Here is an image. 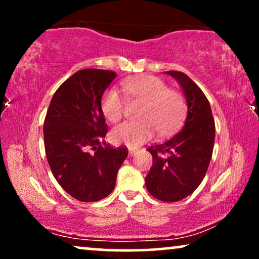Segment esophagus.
<instances>
[{
  "label": "esophagus",
  "mask_w": 259,
  "mask_h": 259,
  "mask_svg": "<svg viewBox=\"0 0 259 259\" xmlns=\"http://www.w3.org/2000/svg\"><path fill=\"white\" fill-rule=\"evenodd\" d=\"M138 152V150H134V148H130V155H134Z\"/></svg>",
  "instance_id": "esophagus-1"
}]
</instances>
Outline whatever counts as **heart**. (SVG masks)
Wrapping results in <instances>:
<instances>
[{
  "instance_id": "heart-1",
  "label": "heart",
  "mask_w": 259,
  "mask_h": 259,
  "mask_svg": "<svg viewBox=\"0 0 259 259\" xmlns=\"http://www.w3.org/2000/svg\"><path fill=\"white\" fill-rule=\"evenodd\" d=\"M130 101H140L139 121H127L112 131L113 143L136 147L153 137L155 128L160 134L175 131L185 115L186 100L180 92L168 88L157 76L143 75L121 83ZM125 99L114 88L106 91L101 99V111L111 122H118L125 111Z\"/></svg>"
}]
</instances>
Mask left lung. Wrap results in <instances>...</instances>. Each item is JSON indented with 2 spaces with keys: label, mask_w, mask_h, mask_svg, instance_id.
Instances as JSON below:
<instances>
[{
  "label": "left lung",
  "mask_w": 259,
  "mask_h": 259,
  "mask_svg": "<svg viewBox=\"0 0 259 259\" xmlns=\"http://www.w3.org/2000/svg\"><path fill=\"white\" fill-rule=\"evenodd\" d=\"M179 81L187 101L182 130L147 148L153 164L145 178L146 189L158 200L179 201L190 196L206 175L214 145V120L203 91L185 73L169 70Z\"/></svg>",
  "instance_id": "obj_1"
}]
</instances>
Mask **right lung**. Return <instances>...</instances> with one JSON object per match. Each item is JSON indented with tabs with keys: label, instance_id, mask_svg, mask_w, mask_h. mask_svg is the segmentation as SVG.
<instances>
[{
	"label": "right lung",
	"instance_id": "obj_1",
	"mask_svg": "<svg viewBox=\"0 0 259 259\" xmlns=\"http://www.w3.org/2000/svg\"><path fill=\"white\" fill-rule=\"evenodd\" d=\"M115 72L81 69L53 95L44 123L49 167L63 190L80 201H98L114 190L128 150L106 144L101 98Z\"/></svg>",
	"mask_w": 259,
	"mask_h": 259
}]
</instances>
